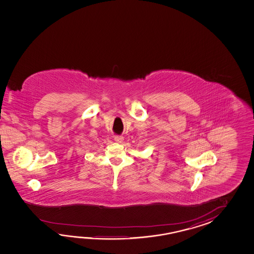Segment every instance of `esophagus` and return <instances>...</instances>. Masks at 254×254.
<instances>
[{"label": "esophagus", "instance_id": "esophagus-1", "mask_svg": "<svg viewBox=\"0 0 254 254\" xmlns=\"http://www.w3.org/2000/svg\"><path fill=\"white\" fill-rule=\"evenodd\" d=\"M114 140L117 141V142H122L124 140V137L121 136V135H115L114 136Z\"/></svg>", "mask_w": 254, "mask_h": 254}]
</instances>
